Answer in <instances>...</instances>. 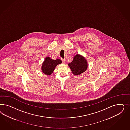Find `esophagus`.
I'll return each mask as SVG.
<instances>
[{
    "label": "esophagus",
    "mask_w": 130,
    "mask_h": 130,
    "mask_svg": "<svg viewBox=\"0 0 130 130\" xmlns=\"http://www.w3.org/2000/svg\"><path fill=\"white\" fill-rule=\"evenodd\" d=\"M61 60H62V62H63V63H65V59H62Z\"/></svg>",
    "instance_id": "34e87169"
}]
</instances>
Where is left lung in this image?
<instances>
[{"label":"left lung","mask_w":130,"mask_h":130,"mask_svg":"<svg viewBox=\"0 0 130 130\" xmlns=\"http://www.w3.org/2000/svg\"><path fill=\"white\" fill-rule=\"evenodd\" d=\"M73 74L78 75L86 71L88 64L86 59L83 56L77 54L74 57L73 61L68 64Z\"/></svg>","instance_id":"1"}]
</instances>
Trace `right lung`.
<instances>
[{
    "label": "right lung",
    "instance_id": "obj_1",
    "mask_svg": "<svg viewBox=\"0 0 130 130\" xmlns=\"http://www.w3.org/2000/svg\"><path fill=\"white\" fill-rule=\"evenodd\" d=\"M62 63L60 59L56 60L51 59L50 57H47L45 58V60L42 63L41 70L46 75H51L56 67L58 64Z\"/></svg>",
    "mask_w": 130,
    "mask_h": 130
}]
</instances>
